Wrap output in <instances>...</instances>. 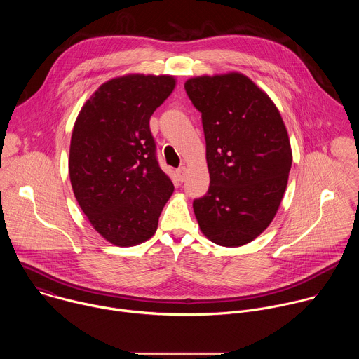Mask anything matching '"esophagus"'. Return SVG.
Returning <instances> with one entry per match:
<instances>
[{
	"label": "esophagus",
	"mask_w": 359,
	"mask_h": 359,
	"mask_svg": "<svg viewBox=\"0 0 359 359\" xmlns=\"http://www.w3.org/2000/svg\"><path fill=\"white\" fill-rule=\"evenodd\" d=\"M176 173H177L179 179L183 182L184 177H186V166H180V168L176 170Z\"/></svg>",
	"instance_id": "esophagus-1"
}]
</instances>
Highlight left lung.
<instances>
[{"mask_svg":"<svg viewBox=\"0 0 359 359\" xmlns=\"http://www.w3.org/2000/svg\"><path fill=\"white\" fill-rule=\"evenodd\" d=\"M201 114L208 193L193 200L200 230L224 247L260 236L273 222L292 163L288 133L273 100L247 76L231 72L184 83Z\"/></svg>","mask_w":359,"mask_h":359,"instance_id":"8db88e82","label":"left lung"}]
</instances>
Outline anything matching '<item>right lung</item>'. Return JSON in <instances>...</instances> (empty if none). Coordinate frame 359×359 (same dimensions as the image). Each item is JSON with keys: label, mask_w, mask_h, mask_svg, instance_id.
<instances>
[{"label": "right lung", "mask_w": 359, "mask_h": 359, "mask_svg": "<svg viewBox=\"0 0 359 359\" xmlns=\"http://www.w3.org/2000/svg\"><path fill=\"white\" fill-rule=\"evenodd\" d=\"M168 75H126L100 85L71 137L69 177L93 229L129 247L155 234L175 187L161 169L149 121L172 93Z\"/></svg>", "instance_id": "right-lung-1"}]
</instances>
